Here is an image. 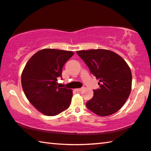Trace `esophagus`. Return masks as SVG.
<instances>
[{
    "instance_id": "34e87169",
    "label": "esophagus",
    "mask_w": 151,
    "mask_h": 151,
    "mask_svg": "<svg viewBox=\"0 0 151 151\" xmlns=\"http://www.w3.org/2000/svg\"><path fill=\"white\" fill-rule=\"evenodd\" d=\"M83 89V88H77V89H75V91H81Z\"/></svg>"
}]
</instances>
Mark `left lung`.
Returning <instances> with one entry per match:
<instances>
[{"mask_svg":"<svg viewBox=\"0 0 151 151\" xmlns=\"http://www.w3.org/2000/svg\"><path fill=\"white\" fill-rule=\"evenodd\" d=\"M76 53L100 80V88L93 90L87 108L101 116L115 113L131 92L132 76L129 66L118 54L106 49L78 51Z\"/></svg>","mask_w":151,"mask_h":151,"instance_id":"obj_1","label":"left lung"}]
</instances>
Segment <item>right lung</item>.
Segmentation results:
<instances>
[{
    "label": "right lung",
    "mask_w": 151,
    "mask_h": 151,
    "mask_svg": "<svg viewBox=\"0 0 151 151\" xmlns=\"http://www.w3.org/2000/svg\"><path fill=\"white\" fill-rule=\"evenodd\" d=\"M74 55L70 51L42 49L27 62L22 75L23 91L38 111L55 116L70 106L72 90L58 86L65 63Z\"/></svg>",
    "instance_id": "right-lung-1"
}]
</instances>
